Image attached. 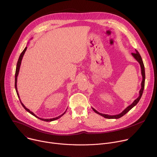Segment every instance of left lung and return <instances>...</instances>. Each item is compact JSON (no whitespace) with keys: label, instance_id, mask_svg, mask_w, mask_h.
I'll return each instance as SVG.
<instances>
[{"label":"left lung","instance_id":"1","mask_svg":"<svg viewBox=\"0 0 157 157\" xmlns=\"http://www.w3.org/2000/svg\"><path fill=\"white\" fill-rule=\"evenodd\" d=\"M135 51H136V53H132L131 55L136 59V60L139 63L140 66V69H141V74H142V82H141V88H140V90L139 91V96H138V98L136 99H135L133 101V102L131 105L128 106L124 110H123L122 112H121L119 114L115 115H107V114H104V113H99V112H98L96 110H95L94 108L92 107V109L94 110V112H95L96 113H98V114L104 117L105 118L118 119V118L123 117L124 115H125L128 112H129L132 107H134L138 103V102L139 101V100H140V98H141V96L142 95V93H143V91H144V85H145V69H144V65L142 58H141L139 53L136 50H135Z\"/></svg>","mask_w":157,"mask_h":157}]
</instances>
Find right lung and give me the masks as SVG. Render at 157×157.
Listing matches in <instances>:
<instances>
[{"instance_id":"add662e5","label":"right lung","mask_w":157,"mask_h":157,"mask_svg":"<svg viewBox=\"0 0 157 157\" xmlns=\"http://www.w3.org/2000/svg\"><path fill=\"white\" fill-rule=\"evenodd\" d=\"M26 50H27V47H25V48L24 49V50H23V51L22 52V53H21V55H20V57H19V59H18V61L17 64V68H16V72H15V90H16V91H17V93L18 97L19 98L20 101V102H21V105H23V107L25 108V109L26 111H28L29 113H30L31 115H34V117H36V118H37L40 119V120H41L45 121H52L56 120H57V119L61 117H62V116H63V115L66 113V110H66V111H65V112H64L62 115H59V116H58V117H57L53 118H50V119H48V118H42L38 117L36 114H34L33 112H31L29 109L26 108V106H25V105L22 103V102H21V99H20V98L19 94H18V90H17V77H18V74H19L20 69V66H21V61H22V59H23V56H24V55H25V52L26 51Z\"/></svg>"}]
</instances>
